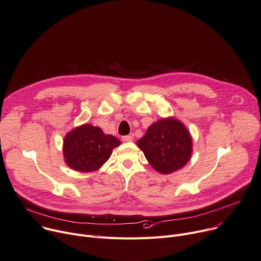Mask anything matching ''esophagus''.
Here are the masks:
<instances>
[{
  "label": "esophagus",
  "mask_w": 261,
  "mask_h": 261,
  "mask_svg": "<svg viewBox=\"0 0 261 261\" xmlns=\"http://www.w3.org/2000/svg\"><path fill=\"white\" fill-rule=\"evenodd\" d=\"M122 140L125 141V143H129V141H132L133 140V137L131 135H126V136H123L122 137Z\"/></svg>",
  "instance_id": "1"
}]
</instances>
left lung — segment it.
Masks as SVG:
<instances>
[{
	"instance_id": "obj_1",
	"label": "left lung",
	"mask_w": 261,
	"mask_h": 261,
	"mask_svg": "<svg viewBox=\"0 0 261 261\" xmlns=\"http://www.w3.org/2000/svg\"><path fill=\"white\" fill-rule=\"evenodd\" d=\"M137 146L157 172L170 174L188 162L193 140L185 126L171 117L151 125L145 136L137 140Z\"/></svg>"
}]
</instances>
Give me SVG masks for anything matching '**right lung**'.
Listing matches in <instances>:
<instances>
[{
  "label": "right lung",
  "mask_w": 261,
  "mask_h": 261,
  "mask_svg": "<svg viewBox=\"0 0 261 261\" xmlns=\"http://www.w3.org/2000/svg\"><path fill=\"white\" fill-rule=\"evenodd\" d=\"M120 144L116 137L104 134L101 128L85 124L65 136L63 155L69 168L84 173L92 172L102 167Z\"/></svg>",
  "instance_id": "add662e5"
}]
</instances>
